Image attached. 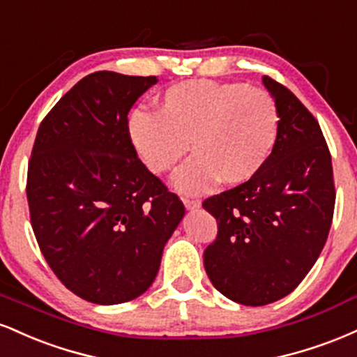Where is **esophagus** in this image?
<instances>
[{
	"label": "esophagus",
	"mask_w": 357,
	"mask_h": 357,
	"mask_svg": "<svg viewBox=\"0 0 357 357\" xmlns=\"http://www.w3.org/2000/svg\"><path fill=\"white\" fill-rule=\"evenodd\" d=\"M183 205H185L187 211H197V208H200L202 202H200L199 199H188V197H185V199H183Z\"/></svg>",
	"instance_id": "esophagus-1"
}]
</instances>
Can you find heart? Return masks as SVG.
Returning a JSON list of instances; mask_svg holds the SVG:
<instances>
[{
	"label": "heart",
	"mask_w": 357,
	"mask_h": 357,
	"mask_svg": "<svg viewBox=\"0 0 357 357\" xmlns=\"http://www.w3.org/2000/svg\"><path fill=\"white\" fill-rule=\"evenodd\" d=\"M280 115L269 91L247 83L188 79L163 91L157 113L133 110L128 137L153 174H165L195 155L172 178L180 194L249 182L264 169L279 140Z\"/></svg>",
	"instance_id": "b5f03b06"
}]
</instances>
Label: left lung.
Instances as JSON below:
<instances>
[{"instance_id": "1", "label": "left lung", "mask_w": 357, "mask_h": 357, "mask_svg": "<svg viewBox=\"0 0 357 357\" xmlns=\"http://www.w3.org/2000/svg\"><path fill=\"white\" fill-rule=\"evenodd\" d=\"M280 115L279 140L264 169L204 208L217 238L204 266L217 291L244 305H266L291 294L312 269L333 222V162L321 127L297 96L262 77Z\"/></svg>"}]
</instances>
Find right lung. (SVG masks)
Here are the masks:
<instances>
[{
  "label": "right lung",
  "mask_w": 357,
  "mask_h": 357,
  "mask_svg": "<svg viewBox=\"0 0 357 357\" xmlns=\"http://www.w3.org/2000/svg\"><path fill=\"white\" fill-rule=\"evenodd\" d=\"M157 82L95 71L38 128L26 183L33 232L63 286L88 303L144 294L185 215L128 137L130 108Z\"/></svg>",
  "instance_id": "1"
}]
</instances>
